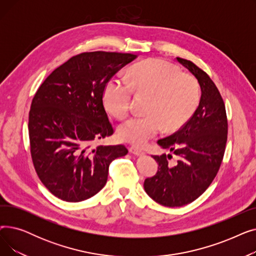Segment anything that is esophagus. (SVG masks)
Here are the masks:
<instances>
[{
    "instance_id": "34e87169",
    "label": "esophagus",
    "mask_w": 256,
    "mask_h": 256,
    "mask_svg": "<svg viewBox=\"0 0 256 256\" xmlns=\"http://www.w3.org/2000/svg\"><path fill=\"white\" fill-rule=\"evenodd\" d=\"M130 152H132V154H135V156H142V154H144V152H143V150L137 148V147H135V146H132V147H130Z\"/></svg>"
}]
</instances>
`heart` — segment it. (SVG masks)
Masks as SVG:
<instances>
[{"instance_id": "b5f03b06", "label": "heart", "mask_w": 256, "mask_h": 256, "mask_svg": "<svg viewBox=\"0 0 256 256\" xmlns=\"http://www.w3.org/2000/svg\"><path fill=\"white\" fill-rule=\"evenodd\" d=\"M124 80L112 78L104 90V104L114 116L126 118L130 109L132 91L150 96L146 116L130 118L118 128L119 137L138 146L145 145L163 130L172 132L182 128L200 102L198 80L182 74L172 63L152 59L132 67Z\"/></svg>"}]
</instances>
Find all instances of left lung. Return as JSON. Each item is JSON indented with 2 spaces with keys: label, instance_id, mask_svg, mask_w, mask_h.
<instances>
[{
  "label": "left lung",
  "instance_id": "left-lung-1",
  "mask_svg": "<svg viewBox=\"0 0 256 256\" xmlns=\"http://www.w3.org/2000/svg\"><path fill=\"white\" fill-rule=\"evenodd\" d=\"M176 60L198 80L201 98L192 118L173 135L158 141L178 156V163H168L172 154L152 156L158 169L144 182L147 195L169 208L193 202L210 186L222 163L228 128L223 98L208 74L192 61Z\"/></svg>",
  "mask_w": 256,
  "mask_h": 256
}]
</instances>
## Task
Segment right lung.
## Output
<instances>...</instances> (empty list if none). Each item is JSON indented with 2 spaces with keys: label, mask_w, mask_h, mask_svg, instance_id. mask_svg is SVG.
Masks as SVG:
<instances>
[{
  "label": "right lung",
  "mask_w": 256,
  "mask_h": 256,
  "mask_svg": "<svg viewBox=\"0 0 256 256\" xmlns=\"http://www.w3.org/2000/svg\"><path fill=\"white\" fill-rule=\"evenodd\" d=\"M137 58L132 54L86 52L72 57L40 85L29 113L31 156L38 178L56 197L78 202L98 193L124 145H96L113 135L102 96L106 83Z\"/></svg>",
  "instance_id": "1"
}]
</instances>
